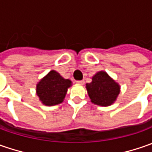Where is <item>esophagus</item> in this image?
Returning a JSON list of instances; mask_svg holds the SVG:
<instances>
[{
	"mask_svg": "<svg viewBox=\"0 0 152 152\" xmlns=\"http://www.w3.org/2000/svg\"><path fill=\"white\" fill-rule=\"evenodd\" d=\"M76 83H77V84H79V85H84V84H85V81H84V80H77Z\"/></svg>",
	"mask_w": 152,
	"mask_h": 152,
	"instance_id": "esophagus-1",
	"label": "esophagus"
}]
</instances>
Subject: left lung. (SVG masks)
<instances>
[{
	"mask_svg": "<svg viewBox=\"0 0 152 152\" xmlns=\"http://www.w3.org/2000/svg\"><path fill=\"white\" fill-rule=\"evenodd\" d=\"M86 89L91 102L102 107L113 104L120 91L119 85L103 71L93 76L92 82L86 84Z\"/></svg>",
	"mask_w": 152,
	"mask_h": 152,
	"instance_id": "8db88e82",
	"label": "left lung"
}]
</instances>
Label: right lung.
Returning <instances> with one entry per match:
<instances>
[{
    "label": "right lung",
    "instance_id": "right-lung-1",
    "mask_svg": "<svg viewBox=\"0 0 152 152\" xmlns=\"http://www.w3.org/2000/svg\"><path fill=\"white\" fill-rule=\"evenodd\" d=\"M71 80L65 79L52 70L41 79L36 87L39 100L46 106H54L63 102Z\"/></svg>",
    "mask_w": 152,
    "mask_h": 152
}]
</instances>
